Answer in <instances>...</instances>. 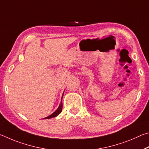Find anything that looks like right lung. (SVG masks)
I'll return each mask as SVG.
<instances>
[{"label":"right lung","mask_w":149,"mask_h":149,"mask_svg":"<svg viewBox=\"0 0 149 149\" xmlns=\"http://www.w3.org/2000/svg\"><path fill=\"white\" fill-rule=\"evenodd\" d=\"M64 93V92H63ZM63 93L62 95V97H61V102L59 104V106L58 107V108H57V110L54 112L53 113H52V114H50V115L46 117V118H44V119H49V118H54V117H56L57 116V115H59V114L61 113L62 111V108H63V103H62V98H63Z\"/></svg>","instance_id":"add662e5"}]
</instances>
